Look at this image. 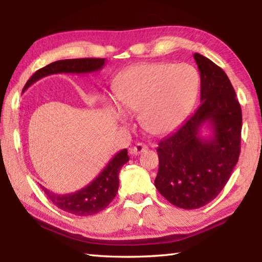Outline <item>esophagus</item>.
I'll return each instance as SVG.
<instances>
[{"instance_id":"esophagus-1","label":"esophagus","mask_w":262,"mask_h":262,"mask_svg":"<svg viewBox=\"0 0 262 262\" xmlns=\"http://www.w3.org/2000/svg\"><path fill=\"white\" fill-rule=\"evenodd\" d=\"M147 149H148L147 145L143 144V143H141V142H139V143H136L134 147L132 148V154L135 155V156H137V155L144 152Z\"/></svg>"}]
</instances>
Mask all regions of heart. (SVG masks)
<instances>
[{
  "mask_svg": "<svg viewBox=\"0 0 262 262\" xmlns=\"http://www.w3.org/2000/svg\"><path fill=\"white\" fill-rule=\"evenodd\" d=\"M200 77L186 63H142L119 77L115 97L128 113L140 112L142 127L150 134L173 130L184 120L198 95ZM125 120L121 111L115 112Z\"/></svg>",
  "mask_w": 262,
  "mask_h": 262,
  "instance_id": "1",
  "label": "heart"
}]
</instances>
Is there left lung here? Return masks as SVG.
I'll use <instances>...</instances> for the list:
<instances>
[{"mask_svg": "<svg viewBox=\"0 0 262 262\" xmlns=\"http://www.w3.org/2000/svg\"><path fill=\"white\" fill-rule=\"evenodd\" d=\"M201 77V103L177 130L158 143L155 186L183 209L214 200L228 183L241 152L242 108L223 69L199 53L193 55ZM207 127L211 133L202 136Z\"/></svg>", "mask_w": 262, "mask_h": 262, "instance_id": "obj_1", "label": "left lung"}]
</instances>
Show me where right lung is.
<instances>
[{"label":"right lung","mask_w":262,"mask_h":262,"mask_svg":"<svg viewBox=\"0 0 262 262\" xmlns=\"http://www.w3.org/2000/svg\"><path fill=\"white\" fill-rule=\"evenodd\" d=\"M106 63L105 59H68L50 63L35 72L26 82L23 91L38 79L54 74H90L99 70ZM129 161L127 149L113 156L103 171L85 187L68 194H55L40 186L47 198L63 211L76 216H90L105 209L117 195L119 188V172L123 164Z\"/></svg>","instance_id":"right-lung-1"}]
</instances>
